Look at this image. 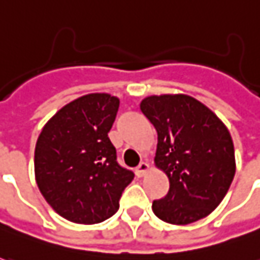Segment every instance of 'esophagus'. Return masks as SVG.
Returning a JSON list of instances; mask_svg holds the SVG:
<instances>
[{"label": "esophagus", "instance_id": "esophagus-1", "mask_svg": "<svg viewBox=\"0 0 260 260\" xmlns=\"http://www.w3.org/2000/svg\"><path fill=\"white\" fill-rule=\"evenodd\" d=\"M148 170H149V164L145 162V161H142V162H139V166L135 168V174L138 175V177H144V175L148 173Z\"/></svg>", "mask_w": 260, "mask_h": 260}]
</instances>
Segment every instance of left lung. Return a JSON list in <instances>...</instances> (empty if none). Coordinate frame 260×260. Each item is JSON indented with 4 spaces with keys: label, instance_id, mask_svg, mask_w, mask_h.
Masks as SVG:
<instances>
[{
    "label": "left lung",
    "instance_id": "8db88e82",
    "mask_svg": "<svg viewBox=\"0 0 260 260\" xmlns=\"http://www.w3.org/2000/svg\"><path fill=\"white\" fill-rule=\"evenodd\" d=\"M141 111L158 134L155 166L170 180L155 216L190 224L209 216L233 181L235 148L228 128L207 106L187 94L148 96Z\"/></svg>",
    "mask_w": 260,
    "mask_h": 260
}]
</instances>
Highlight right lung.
Returning a JSON list of instances; mask_svg holds the SVG:
<instances>
[{"mask_svg": "<svg viewBox=\"0 0 260 260\" xmlns=\"http://www.w3.org/2000/svg\"><path fill=\"white\" fill-rule=\"evenodd\" d=\"M119 99L90 93L63 106L41 131L34 152L36 181L61 217L80 224L109 219L134 173L116 161L108 132Z\"/></svg>", "mask_w": 260, "mask_h": 260, "instance_id": "right-lung-1", "label": "right lung"}]
</instances>
